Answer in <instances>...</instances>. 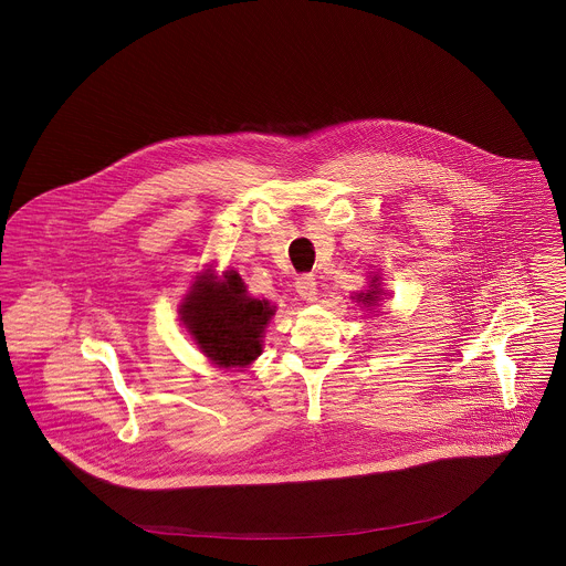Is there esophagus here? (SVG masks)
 Masks as SVG:
<instances>
[{
	"label": "esophagus",
	"mask_w": 566,
	"mask_h": 566,
	"mask_svg": "<svg viewBox=\"0 0 566 566\" xmlns=\"http://www.w3.org/2000/svg\"><path fill=\"white\" fill-rule=\"evenodd\" d=\"M296 292L307 303L318 301V281H316V276L314 274H301L296 279Z\"/></svg>",
	"instance_id": "1"
}]
</instances>
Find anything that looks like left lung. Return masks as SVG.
<instances>
[{"label": "left lung", "mask_w": 566, "mask_h": 566, "mask_svg": "<svg viewBox=\"0 0 566 566\" xmlns=\"http://www.w3.org/2000/svg\"><path fill=\"white\" fill-rule=\"evenodd\" d=\"M375 281H377V279H375ZM377 294H379V292H368V294H366V296H364V294H359V298H361V301H364V305H366V303H368V305H373V303H375V301H377V298H379V296H377Z\"/></svg>", "instance_id": "left-lung-1"}]
</instances>
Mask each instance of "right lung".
Masks as SVG:
<instances>
[{
    "label": "right lung",
    "mask_w": 566,
    "mask_h": 566,
    "mask_svg": "<svg viewBox=\"0 0 566 566\" xmlns=\"http://www.w3.org/2000/svg\"><path fill=\"white\" fill-rule=\"evenodd\" d=\"M182 323L207 357L218 366H248L261 355V337L274 310L268 301L248 296L242 276L227 272L200 276L180 305Z\"/></svg>",
    "instance_id": "add662e5"
}]
</instances>
